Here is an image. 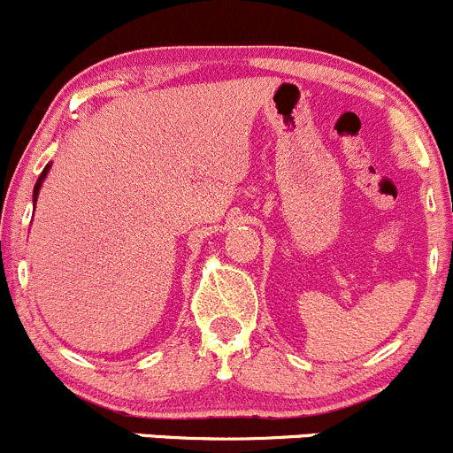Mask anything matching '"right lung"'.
Listing matches in <instances>:
<instances>
[{"mask_svg":"<svg viewBox=\"0 0 453 453\" xmlns=\"http://www.w3.org/2000/svg\"><path fill=\"white\" fill-rule=\"evenodd\" d=\"M47 171H50V165H47L45 169H42V173L38 175V182H36V187H35V202H36V197H38V190H41V184H42V180H45Z\"/></svg>","mask_w":453,"mask_h":453,"instance_id":"obj_1","label":"right lung"}]
</instances>
